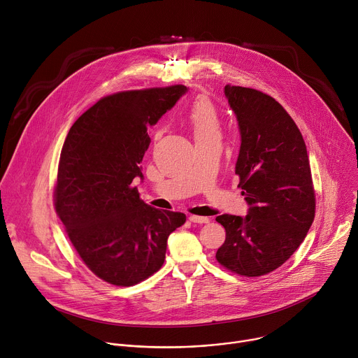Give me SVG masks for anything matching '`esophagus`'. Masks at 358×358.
Returning a JSON list of instances; mask_svg holds the SVG:
<instances>
[{
    "label": "esophagus",
    "instance_id": "obj_1",
    "mask_svg": "<svg viewBox=\"0 0 358 358\" xmlns=\"http://www.w3.org/2000/svg\"><path fill=\"white\" fill-rule=\"evenodd\" d=\"M188 220L194 224H207V222H210L208 217H199V215H189Z\"/></svg>",
    "mask_w": 358,
    "mask_h": 358
}]
</instances>
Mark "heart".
<instances>
[{
  "label": "heart",
  "mask_w": 358,
  "mask_h": 358,
  "mask_svg": "<svg viewBox=\"0 0 358 358\" xmlns=\"http://www.w3.org/2000/svg\"><path fill=\"white\" fill-rule=\"evenodd\" d=\"M195 143L220 138L221 123L214 105L207 97H198L187 116Z\"/></svg>",
  "instance_id": "b5f03b06"
}]
</instances>
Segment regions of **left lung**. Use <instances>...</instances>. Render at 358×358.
<instances>
[{"label": "left lung", "mask_w": 358, "mask_h": 358, "mask_svg": "<svg viewBox=\"0 0 358 358\" xmlns=\"http://www.w3.org/2000/svg\"><path fill=\"white\" fill-rule=\"evenodd\" d=\"M225 96L241 133L235 166L248 214L220 215L227 232L217 261L241 276L282 266L315 220L316 198L308 150L280 103L257 89L227 85Z\"/></svg>", "instance_id": "obj_1"}]
</instances>
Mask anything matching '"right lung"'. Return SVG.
Segmentation results:
<instances>
[{
	"label": "right lung",
	"mask_w": 358,
	"mask_h": 358,
	"mask_svg": "<svg viewBox=\"0 0 358 358\" xmlns=\"http://www.w3.org/2000/svg\"><path fill=\"white\" fill-rule=\"evenodd\" d=\"M184 85L100 99L71 127L59 159L55 210L85 265L101 280L133 286L157 272L182 213L152 208L133 187L143 180L147 127L187 92Z\"/></svg>",
	"instance_id": "obj_1"
}]
</instances>
